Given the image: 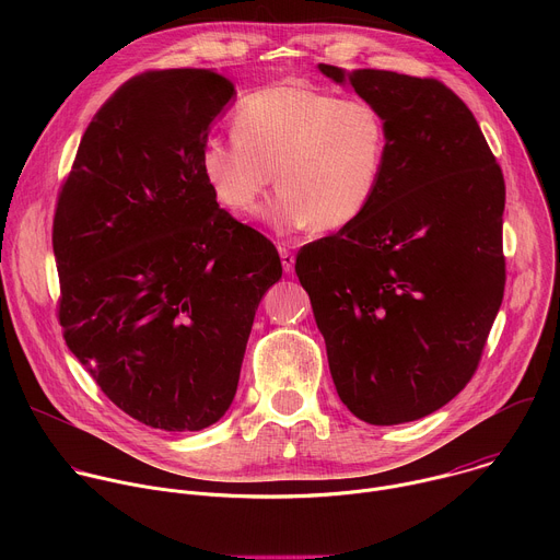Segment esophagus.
I'll return each mask as SVG.
<instances>
[{
    "instance_id": "obj_1",
    "label": "esophagus",
    "mask_w": 560,
    "mask_h": 560,
    "mask_svg": "<svg viewBox=\"0 0 560 560\" xmlns=\"http://www.w3.org/2000/svg\"><path fill=\"white\" fill-rule=\"evenodd\" d=\"M279 257H281L283 270H285V272H292V270H294V253L290 250V246L281 244V246H279Z\"/></svg>"
}]
</instances>
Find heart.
I'll list each match as a JSON object with an SVG mask.
<instances>
[{
  "mask_svg": "<svg viewBox=\"0 0 560 560\" xmlns=\"http://www.w3.org/2000/svg\"><path fill=\"white\" fill-rule=\"evenodd\" d=\"M387 159V124L361 97L339 100L307 84H277L238 102L232 139L210 137L199 166L214 199L250 212L277 179L266 219L281 232L337 230L374 201Z\"/></svg>",
  "mask_w": 560,
  "mask_h": 560,
  "instance_id": "1",
  "label": "heart"
}]
</instances>
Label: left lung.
Masks as SVG:
<instances>
[{
	"instance_id": "1",
	"label": "left lung",
	"mask_w": 560,
	"mask_h": 560,
	"mask_svg": "<svg viewBox=\"0 0 560 560\" xmlns=\"http://www.w3.org/2000/svg\"><path fill=\"white\" fill-rule=\"evenodd\" d=\"M387 124L372 206L296 255L348 410L423 419L469 383L505 290V182L471 110L432 77L318 63Z\"/></svg>"
}]
</instances>
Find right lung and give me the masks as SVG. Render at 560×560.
<instances>
[{
  "instance_id": "obj_1",
  "label": "right lung",
  "mask_w": 560,
  "mask_h": 560,
  "mask_svg": "<svg viewBox=\"0 0 560 560\" xmlns=\"http://www.w3.org/2000/svg\"><path fill=\"white\" fill-rule=\"evenodd\" d=\"M234 97L206 68L141 72L97 110L52 219L68 350L128 417L197 432L230 408L270 238L219 208L199 154Z\"/></svg>"
}]
</instances>
